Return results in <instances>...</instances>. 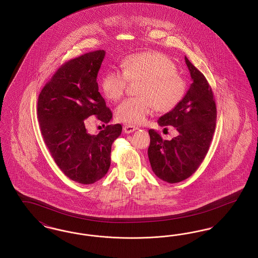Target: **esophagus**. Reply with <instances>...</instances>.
Here are the masks:
<instances>
[{"instance_id": "esophagus-1", "label": "esophagus", "mask_w": 258, "mask_h": 258, "mask_svg": "<svg viewBox=\"0 0 258 258\" xmlns=\"http://www.w3.org/2000/svg\"><path fill=\"white\" fill-rule=\"evenodd\" d=\"M138 127L137 126H135V125H132V124H125L124 126H123V132H124V134H132V133H134L135 131H136Z\"/></svg>"}]
</instances>
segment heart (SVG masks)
<instances>
[{"instance_id":"obj_1","label":"heart","mask_w":258,"mask_h":258,"mask_svg":"<svg viewBox=\"0 0 258 258\" xmlns=\"http://www.w3.org/2000/svg\"><path fill=\"white\" fill-rule=\"evenodd\" d=\"M122 67L123 72L110 71L101 80L104 96L113 101L123 98L128 80L141 81L137 89L140 97L126 98L116 109V117L121 122L143 123L155 107L168 112L184 98V79L166 55L156 51L135 54L126 57Z\"/></svg>"}]
</instances>
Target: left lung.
<instances>
[{"mask_svg": "<svg viewBox=\"0 0 258 258\" xmlns=\"http://www.w3.org/2000/svg\"><path fill=\"white\" fill-rule=\"evenodd\" d=\"M192 83L180 103L158 120L173 125L178 135L162 140L150 130L148 157L154 173L167 183L182 182L197 171L205 159L216 128L217 107L207 79L184 57Z\"/></svg>", "mask_w": 258, "mask_h": 258, "instance_id": "left-lung-1", "label": "left lung"}]
</instances>
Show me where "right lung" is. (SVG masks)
I'll return each mask as SVG.
<instances>
[{"instance_id":"1","label":"right lung","mask_w":258,"mask_h":258,"mask_svg":"<svg viewBox=\"0 0 258 258\" xmlns=\"http://www.w3.org/2000/svg\"><path fill=\"white\" fill-rule=\"evenodd\" d=\"M105 51L97 50L64 62L41 90L37 119L44 143L62 173L90 184L108 171L111 146L122 133L120 123L88 134L89 117L108 123L112 112L98 92V73Z\"/></svg>"}]
</instances>
